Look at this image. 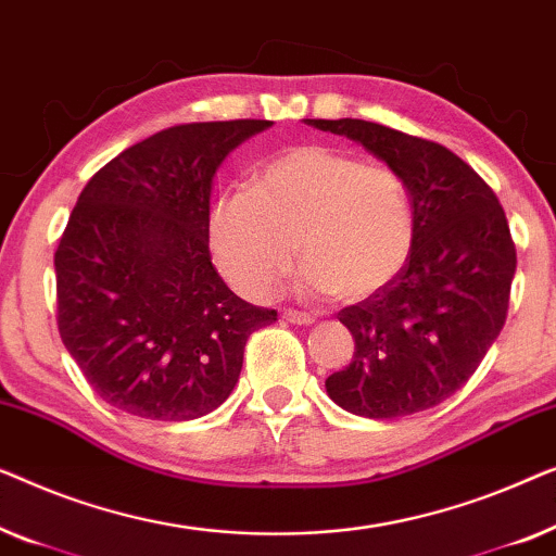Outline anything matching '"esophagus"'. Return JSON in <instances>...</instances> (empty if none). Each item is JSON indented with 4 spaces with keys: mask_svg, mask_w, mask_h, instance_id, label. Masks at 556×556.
<instances>
[{
    "mask_svg": "<svg viewBox=\"0 0 556 556\" xmlns=\"http://www.w3.org/2000/svg\"><path fill=\"white\" fill-rule=\"evenodd\" d=\"M287 319V323L292 325H312L315 323V315H307V312H296V309H285V315H281Z\"/></svg>",
    "mask_w": 556,
    "mask_h": 556,
    "instance_id": "obj_1",
    "label": "esophagus"
}]
</instances>
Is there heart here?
Returning a JSON list of instances; mask_svg holds the SVG:
<instances>
[{"mask_svg":"<svg viewBox=\"0 0 556 556\" xmlns=\"http://www.w3.org/2000/svg\"><path fill=\"white\" fill-rule=\"evenodd\" d=\"M413 233L410 193L395 168L315 143L264 163L252 191H224L208 218L218 269L249 300L277 292L296 249L307 256L304 292L365 300L401 275Z\"/></svg>","mask_w":556,"mask_h":556,"instance_id":"obj_1","label":"heart"}]
</instances>
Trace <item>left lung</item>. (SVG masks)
I'll list each match as a JSON object with an SVG mask.
<instances>
[{
  "label": "left lung",
  "mask_w": 556,
  "mask_h": 556,
  "mask_svg": "<svg viewBox=\"0 0 556 556\" xmlns=\"http://www.w3.org/2000/svg\"><path fill=\"white\" fill-rule=\"evenodd\" d=\"M304 123L348 136L395 168L416 222L401 275L340 309L355 355L325 380L327 395L365 418L433 408L471 378L506 323L516 247L502 203L433 140L357 118Z\"/></svg>",
  "instance_id": "1"
}]
</instances>
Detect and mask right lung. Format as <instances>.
Returning <instances> with one entry per match:
<instances>
[{
	"label": "right lung",
	"instance_id": "obj_1",
	"mask_svg": "<svg viewBox=\"0 0 556 556\" xmlns=\"http://www.w3.org/2000/svg\"><path fill=\"white\" fill-rule=\"evenodd\" d=\"M271 121L174 125L85 186L54 252L58 330L92 390L148 420H193L237 386L249 334L277 319L211 264L216 168Z\"/></svg>",
	"mask_w": 556,
	"mask_h": 556
}]
</instances>
